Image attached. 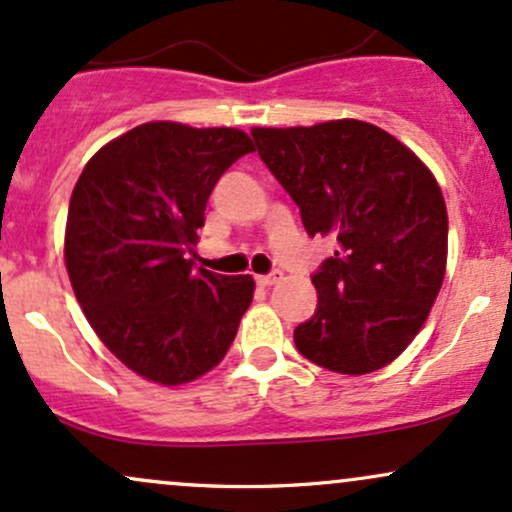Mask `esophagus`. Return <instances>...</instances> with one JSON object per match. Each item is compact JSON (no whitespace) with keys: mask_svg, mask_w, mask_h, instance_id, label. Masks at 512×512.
<instances>
[{"mask_svg":"<svg viewBox=\"0 0 512 512\" xmlns=\"http://www.w3.org/2000/svg\"><path fill=\"white\" fill-rule=\"evenodd\" d=\"M279 279H281V272H279V269H274V272L257 276V284H260V286H274Z\"/></svg>","mask_w":512,"mask_h":512,"instance_id":"obj_1","label":"esophagus"}]
</instances>
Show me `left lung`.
<instances>
[{
    "label": "left lung",
    "instance_id": "1",
    "mask_svg": "<svg viewBox=\"0 0 512 512\" xmlns=\"http://www.w3.org/2000/svg\"><path fill=\"white\" fill-rule=\"evenodd\" d=\"M250 134L308 236L337 238L313 274L317 308L293 330L296 349L344 375L392 363L419 334L445 276L448 211L433 173L361 120Z\"/></svg>",
    "mask_w": 512,
    "mask_h": 512
}]
</instances>
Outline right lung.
<instances>
[{
    "label": "right lung",
    "instance_id": "1",
    "mask_svg": "<svg viewBox=\"0 0 512 512\" xmlns=\"http://www.w3.org/2000/svg\"><path fill=\"white\" fill-rule=\"evenodd\" d=\"M255 151L240 129L146 122L105 144L69 199L64 262L93 332L146 380L182 385L226 356L250 274L195 269L214 185Z\"/></svg>",
    "mask_w": 512,
    "mask_h": 512
}]
</instances>
